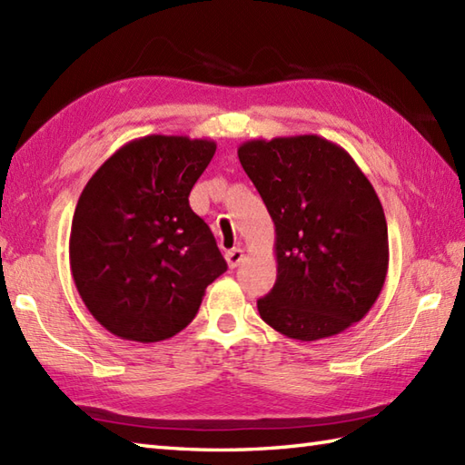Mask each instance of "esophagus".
I'll return each mask as SVG.
<instances>
[{
    "mask_svg": "<svg viewBox=\"0 0 465 465\" xmlns=\"http://www.w3.org/2000/svg\"><path fill=\"white\" fill-rule=\"evenodd\" d=\"M225 262H227V265H230L232 270L238 268V265L243 262V250H240V248L230 250V252L225 253Z\"/></svg>",
    "mask_w": 465,
    "mask_h": 465,
    "instance_id": "obj_1",
    "label": "esophagus"
}]
</instances>
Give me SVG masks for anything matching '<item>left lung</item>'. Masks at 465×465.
Segmentation results:
<instances>
[{
    "instance_id": "1",
    "label": "left lung",
    "mask_w": 465,
    "mask_h": 465,
    "mask_svg": "<svg viewBox=\"0 0 465 465\" xmlns=\"http://www.w3.org/2000/svg\"><path fill=\"white\" fill-rule=\"evenodd\" d=\"M238 157L275 225L278 280L258 300L262 320L300 341L348 330L388 275V223L373 185L341 145L313 134L243 142Z\"/></svg>"
}]
</instances>
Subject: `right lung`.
I'll use <instances>...</instances> for the list:
<instances>
[{"label": "right lung", "mask_w": 465, "mask_h": 465, "mask_svg": "<svg viewBox=\"0 0 465 465\" xmlns=\"http://www.w3.org/2000/svg\"><path fill=\"white\" fill-rule=\"evenodd\" d=\"M213 153L212 140L145 135L122 145L85 183L69 268L85 308L117 338H172L227 270L187 200Z\"/></svg>", "instance_id": "right-lung-1"}]
</instances>
